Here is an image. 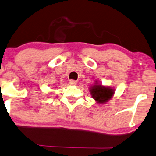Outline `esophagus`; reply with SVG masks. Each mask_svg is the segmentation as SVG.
Here are the masks:
<instances>
[{
  "instance_id": "34e87169",
  "label": "esophagus",
  "mask_w": 156,
  "mask_h": 156,
  "mask_svg": "<svg viewBox=\"0 0 156 156\" xmlns=\"http://www.w3.org/2000/svg\"><path fill=\"white\" fill-rule=\"evenodd\" d=\"M69 84H72V85H75V84H77V81H75V80L72 79V80H70V81H69Z\"/></svg>"
}]
</instances>
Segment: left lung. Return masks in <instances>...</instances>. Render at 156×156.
<instances>
[{
  "mask_svg": "<svg viewBox=\"0 0 156 156\" xmlns=\"http://www.w3.org/2000/svg\"><path fill=\"white\" fill-rule=\"evenodd\" d=\"M91 96L99 104H104L112 98L113 90L109 87H103L101 84H94L90 88Z\"/></svg>",
  "mask_w": 156,
  "mask_h": 156,
  "instance_id": "8db88e82",
  "label": "left lung"
}]
</instances>
